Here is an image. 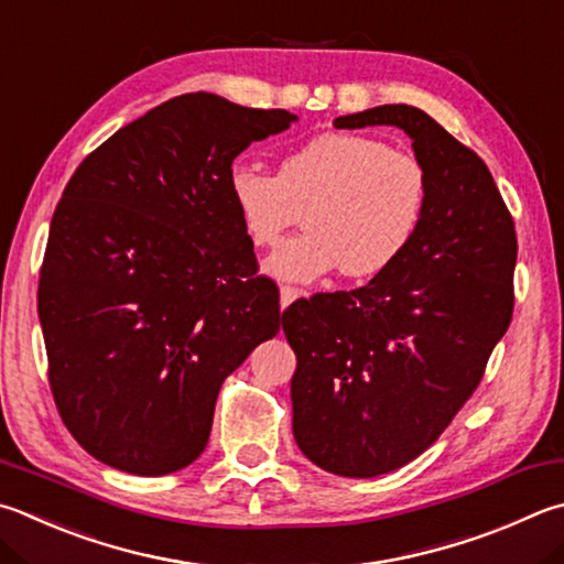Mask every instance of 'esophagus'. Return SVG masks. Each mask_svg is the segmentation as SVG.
I'll use <instances>...</instances> for the list:
<instances>
[{
  "label": "esophagus",
  "mask_w": 564,
  "mask_h": 564,
  "mask_svg": "<svg viewBox=\"0 0 564 564\" xmlns=\"http://www.w3.org/2000/svg\"><path fill=\"white\" fill-rule=\"evenodd\" d=\"M303 291L295 289V285H281V308L291 305L295 299H301Z\"/></svg>",
  "instance_id": "34e87169"
}]
</instances>
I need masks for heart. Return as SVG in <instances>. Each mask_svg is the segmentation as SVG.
<instances>
[{
  "instance_id": "obj_1",
  "label": "heart",
  "mask_w": 564,
  "mask_h": 564,
  "mask_svg": "<svg viewBox=\"0 0 564 564\" xmlns=\"http://www.w3.org/2000/svg\"><path fill=\"white\" fill-rule=\"evenodd\" d=\"M426 170L412 152L360 132H323L281 160L279 175L237 165L229 194L256 247H275L308 209V231L269 256L265 271L311 283L345 271H387L412 243L426 209Z\"/></svg>"
}]
</instances>
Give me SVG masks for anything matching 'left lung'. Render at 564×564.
<instances>
[{
    "label": "left lung",
    "mask_w": 564,
    "mask_h": 564,
    "mask_svg": "<svg viewBox=\"0 0 564 564\" xmlns=\"http://www.w3.org/2000/svg\"><path fill=\"white\" fill-rule=\"evenodd\" d=\"M397 126L426 170L412 243L355 291L283 313L299 365L293 436L315 466L375 478L424 454L484 380L513 317L516 224L474 150L414 106H377L335 128Z\"/></svg>",
    "instance_id": "1"
}]
</instances>
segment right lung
Returning a JSON list of instances; mask_svg holds the SVG:
<instances>
[{"instance_id": "right-lung-1", "label": "right lung", "mask_w": 564, "mask_h": 564, "mask_svg": "<svg viewBox=\"0 0 564 564\" xmlns=\"http://www.w3.org/2000/svg\"><path fill=\"white\" fill-rule=\"evenodd\" d=\"M299 120L184 94L80 162L51 219L39 321L61 419L86 452L135 476L189 466L221 382L279 333L229 194L231 162Z\"/></svg>"}]
</instances>
